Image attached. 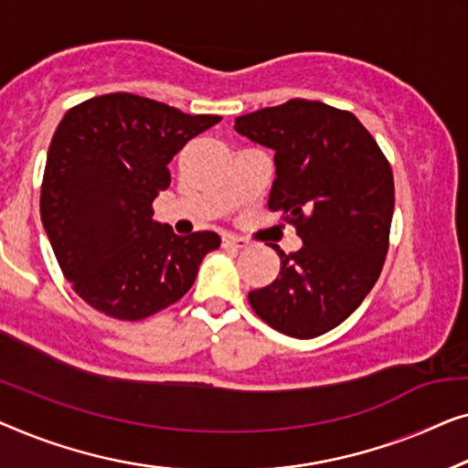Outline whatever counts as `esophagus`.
Masks as SVG:
<instances>
[{
  "label": "esophagus",
  "mask_w": 468,
  "mask_h": 468,
  "mask_svg": "<svg viewBox=\"0 0 468 468\" xmlns=\"http://www.w3.org/2000/svg\"><path fill=\"white\" fill-rule=\"evenodd\" d=\"M222 246H225V248H235V250H246L250 243L243 239V237H237V235L227 233L225 237H222Z\"/></svg>",
  "instance_id": "obj_1"
}]
</instances>
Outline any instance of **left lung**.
I'll return each instance as SVG.
<instances>
[{
    "instance_id": "left-lung-1",
    "label": "left lung",
    "mask_w": 468,
    "mask_h": 468,
    "mask_svg": "<svg viewBox=\"0 0 468 468\" xmlns=\"http://www.w3.org/2000/svg\"><path fill=\"white\" fill-rule=\"evenodd\" d=\"M235 131L273 150L267 206L297 227L303 248L248 294L275 331L312 339L339 326L378 282L388 252L394 180L378 142L352 112L291 100L235 118Z\"/></svg>"
}]
</instances>
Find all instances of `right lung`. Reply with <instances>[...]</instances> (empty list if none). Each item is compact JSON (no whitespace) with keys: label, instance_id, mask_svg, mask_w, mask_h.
Instances as JSON below:
<instances>
[{"label":"right lung","instance_id":"right-lung-1","mask_svg":"<svg viewBox=\"0 0 468 468\" xmlns=\"http://www.w3.org/2000/svg\"><path fill=\"white\" fill-rule=\"evenodd\" d=\"M220 122L131 93L68 110L46 156L39 214L78 297L110 318L144 320L190 291L214 231L188 237L153 218L169 161Z\"/></svg>","mask_w":468,"mask_h":468}]
</instances>
